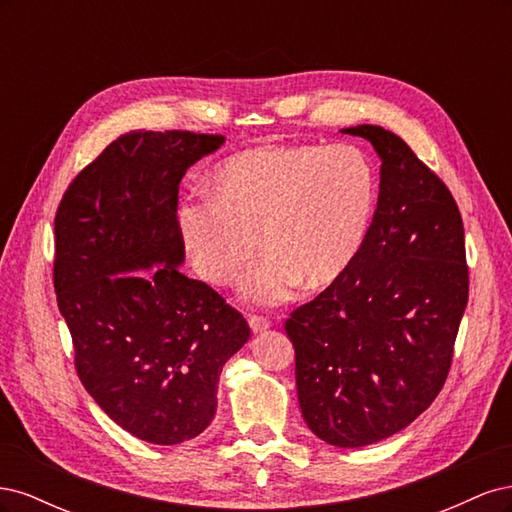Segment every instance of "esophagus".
Listing matches in <instances>:
<instances>
[{
  "mask_svg": "<svg viewBox=\"0 0 512 512\" xmlns=\"http://www.w3.org/2000/svg\"><path fill=\"white\" fill-rule=\"evenodd\" d=\"M250 329H252V333H265L269 327H271V322L267 320V318H262V316H250Z\"/></svg>",
  "mask_w": 512,
  "mask_h": 512,
  "instance_id": "obj_1",
  "label": "esophagus"
}]
</instances>
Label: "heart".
<instances>
[{
  "mask_svg": "<svg viewBox=\"0 0 512 512\" xmlns=\"http://www.w3.org/2000/svg\"><path fill=\"white\" fill-rule=\"evenodd\" d=\"M211 198L177 211L181 243L213 286L239 280L252 305L290 299L301 284L329 288L359 262L374 228L376 166L352 145L254 147L226 158L209 179Z\"/></svg>",
  "mask_w": 512,
  "mask_h": 512,
  "instance_id": "b5f03b06",
  "label": "heart"
}]
</instances>
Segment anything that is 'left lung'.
I'll return each mask as SVG.
<instances>
[{"label":"left lung","instance_id":"1","mask_svg":"<svg viewBox=\"0 0 512 512\" xmlns=\"http://www.w3.org/2000/svg\"><path fill=\"white\" fill-rule=\"evenodd\" d=\"M376 149L374 228L352 271L294 309L301 414L320 440L359 448L391 438L442 391L468 305L463 222L446 185L380 126L342 130Z\"/></svg>","mask_w":512,"mask_h":512}]
</instances>
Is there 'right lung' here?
Wrapping results in <instances>:
<instances>
[{
  "label": "right lung",
  "mask_w": 512,
  "mask_h": 512,
  "mask_svg": "<svg viewBox=\"0 0 512 512\" xmlns=\"http://www.w3.org/2000/svg\"><path fill=\"white\" fill-rule=\"evenodd\" d=\"M224 136L128 132L81 170L55 218V292L87 393L132 436L179 444L218 410L222 367L250 324L190 280L179 183Z\"/></svg>",
  "instance_id": "right-lung-1"
}]
</instances>
